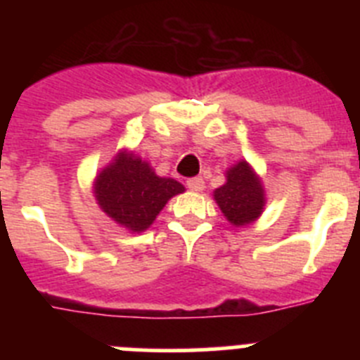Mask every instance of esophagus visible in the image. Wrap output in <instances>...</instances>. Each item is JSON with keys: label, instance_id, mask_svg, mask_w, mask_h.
I'll return each instance as SVG.
<instances>
[{"label": "esophagus", "instance_id": "1", "mask_svg": "<svg viewBox=\"0 0 360 360\" xmlns=\"http://www.w3.org/2000/svg\"><path fill=\"white\" fill-rule=\"evenodd\" d=\"M187 187H189L191 191H195V193H200V191L205 189V182H203V178L200 176L189 178V180H187Z\"/></svg>", "mask_w": 360, "mask_h": 360}]
</instances>
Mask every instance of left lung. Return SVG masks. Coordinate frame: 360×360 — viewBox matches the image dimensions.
Here are the masks:
<instances>
[{
  "label": "left lung",
  "mask_w": 360,
  "mask_h": 360,
  "mask_svg": "<svg viewBox=\"0 0 360 360\" xmlns=\"http://www.w3.org/2000/svg\"><path fill=\"white\" fill-rule=\"evenodd\" d=\"M225 174L227 182L214 191L218 207L236 227L256 221L265 207V191L259 176L245 160L232 165Z\"/></svg>",
  "instance_id": "obj_1"
}]
</instances>
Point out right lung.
<instances>
[{
  "label": "right lung",
  "mask_w": 360,
  "mask_h": 360,
  "mask_svg": "<svg viewBox=\"0 0 360 360\" xmlns=\"http://www.w3.org/2000/svg\"><path fill=\"white\" fill-rule=\"evenodd\" d=\"M184 191L174 178L157 176L148 162L128 151L119 153L94 184L98 207L131 232L146 231L165 203Z\"/></svg>",
  "instance_id": "right-lung-1"
}]
</instances>
